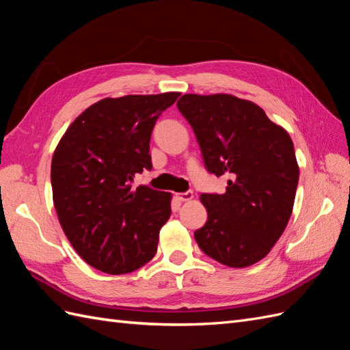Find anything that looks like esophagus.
Here are the masks:
<instances>
[{"label":"esophagus","mask_w":350,"mask_h":350,"mask_svg":"<svg viewBox=\"0 0 350 350\" xmlns=\"http://www.w3.org/2000/svg\"><path fill=\"white\" fill-rule=\"evenodd\" d=\"M192 198H193V192H192V191L177 193V200H178V201H191Z\"/></svg>","instance_id":"obj_1"}]
</instances>
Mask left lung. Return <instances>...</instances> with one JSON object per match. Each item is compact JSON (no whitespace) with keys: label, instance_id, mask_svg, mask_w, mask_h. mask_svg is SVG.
Wrapping results in <instances>:
<instances>
[{"label":"left lung","instance_id":"obj_1","mask_svg":"<svg viewBox=\"0 0 350 350\" xmlns=\"http://www.w3.org/2000/svg\"><path fill=\"white\" fill-rule=\"evenodd\" d=\"M208 173L228 176L225 193H202L208 219L195 241L230 267L260 262L290 220L299 165L290 134L256 103L230 94H183L177 102Z\"/></svg>","mask_w":350,"mask_h":350}]
</instances>
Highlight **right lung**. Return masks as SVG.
<instances>
[{"instance_id":"right-lung-1","label":"right lung","mask_w":350,"mask_h":350,"mask_svg":"<svg viewBox=\"0 0 350 350\" xmlns=\"http://www.w3.org/2000/svg\"><path fill=\"white\" fill-rule=\"evenodd\" d=\"M178 96L106 97L87 107L59 142L51 159L53 202L69 243L97 271L129 273L157 253L172 193L131 183L152 168V130Z\"/></svg>"}]
</instances>
